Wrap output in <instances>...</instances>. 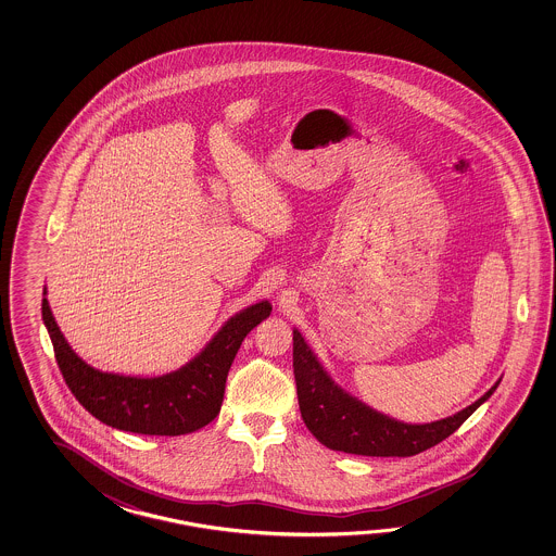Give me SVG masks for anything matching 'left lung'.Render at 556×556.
I'll list each match as a JSON object with an SVG mask.
<instances>
[{
  "mask_svg": "<svg viewBox=\"0 0 556 556\" xmlns=\"http://www.w3.org/2000/svg\"><path fill=\"white\" fill-rule=\"evenodd\" d=\"M294 378L300 414L312 435L333 451L367 457H412L450 438L483 405L501 379L459 414L431 424H403L342 390L294 330Z\"/></svg>",
  "mask_w": 556,
  "mask_h": 556,
  "instance_id": "1",
  "label": "left lung"
}]
</instances>
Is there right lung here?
<instances>
[{
    "label": "right lung",
    "mask_w": 556,
    "mask_h": 556,
    "mask_svg": "<svg viewBox=\"0 0 556 556\" xmlns=\"http://www.w3.org/2000/svg\"><path fill=\"white\" fill-rule=\"evenodd\" d=\"M43 288L41 316L55 350V359L75 400L101 424L141 435H185L208 426L220 412L226 376L240 343L273 306L268 300L242 309L214 333L189 364L159 378H130L99 371L85 364L63 338Z\"/></svg>",
    "instance_id": "right-lung-1"
}]
</instances>
